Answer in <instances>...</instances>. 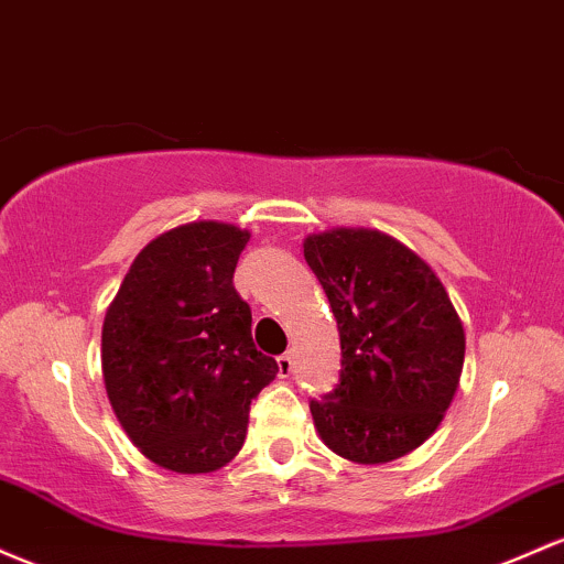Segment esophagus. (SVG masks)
Segmentation results:
<instances>
[{
	"instance_id": "esophagus-1",
	"label": "esophagus",
	"mask_w": 564,
	"mask_h": 564,
	"mask_svg": "<svg viewBox=\"0 0 564 564\" xmlns=\"http://www.w3.org/2000/svg\"><path fill=\"white\" fill-rule=\"evenodd\" d=\"M278 375H281V377H292L294 375L292 352H283V356H278Z\"/></svg>"
}]
</instances>
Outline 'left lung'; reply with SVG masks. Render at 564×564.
I'll return each mask as SVG.
<instances>
[{"label": "left lung", "instance_id": "1", "mask_svg": "<svg viewBox=\"0 0 564 564\" xmlns=\"http://www.w3.org/2000/svg\"><path fill=\"white\" fill-rule=\"evenodd\" d=\"M339 332V382L311 399L315 431L352 463L412 453L457 391L466 334L442 281L417 253L377 230L305 240Z\"/></svg>", "mask_w": 564, "mask_h": 564}]
</instances>
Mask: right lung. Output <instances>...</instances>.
Listing matches in <instances>:
<instances>
[{
    "label": "right lung",
    "mask_w": 564,
    "mask_h": 564,
    "mask_svg": "<svg viewBox=\"0 0 564 564\" xmlns=\"http://www.w3.org/2000/svg\"><path fill=\"white\" fill-rule=\"evenodd\" d=\"M251 235L192 221L135 257L101 332L117 420L152 463L208 474L243 447L249 410L278 375L257 350L232 275Z\"/></svg>",
    "instance_id": "obj_1"
}]
</instances>
